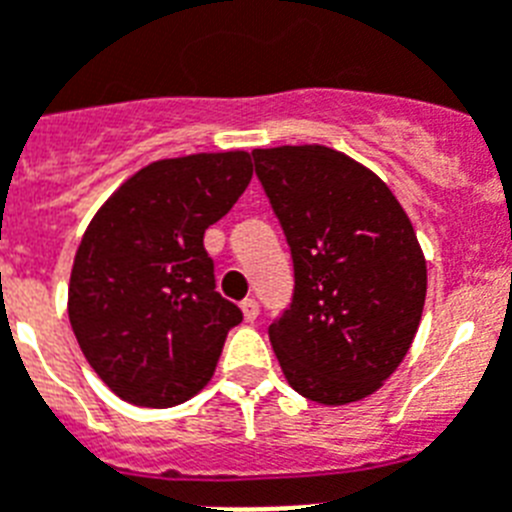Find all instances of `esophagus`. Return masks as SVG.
Here are the masks:
<instances>
[{"label":"esophagus","mask_w":512,"mask_h":512,"mask_svg":"<svg viewBox=\"0 0 512 512\" xmlns=\"http://www.w3.org/2000/svg\"><path fill=\"white\" fill-rule=\"evenodd\" d=\"M240 311L246 316V322H256V316H259V303L253 301V298H246V301L240 303Z\"/></svg>","instance_id":"obj_1"}]
</instances>
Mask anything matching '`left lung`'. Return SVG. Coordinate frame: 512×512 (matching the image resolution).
<instances>
[{
	"instance_id": "left-lung-1",
	"label": "left lung",
	"mask_w": 512,
	"mask_h": 512,
	"mask_svg": "<svg viewBox=\"0 0 512 512\" xmlns=\"http://www.w3.org/2000/svg\"><path fill=\"white\" fill-rule=\"evenodd\" d=\"M251 156L293 259V298L269 324L287 382L314 403L366 398L398 369L424 311L411 219L374 172L335 149Z\"/></svg>"
}]
</instances>
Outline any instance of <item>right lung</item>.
I'll list each match as a JSON object with an SVG mask.
<instances>
[{
	"label": "right lung",
	"mask_w": 512,
	"mask_h": 512,
	"mask_svg": "<svg viewBox=\"0 0 512 512\" xmlns=\"http://www.w3.org/2000/svg\"><path fill=\"white\" fill-rule=\"evenodd\" d=\"M251 154L162 159L101 206L75 253L70 324L114 395L172 408L211 379L243 314L217 293L204 232L235 206Z\"/></svg>",
	"instance_id": "right-lung-1"
}]
</instances>
